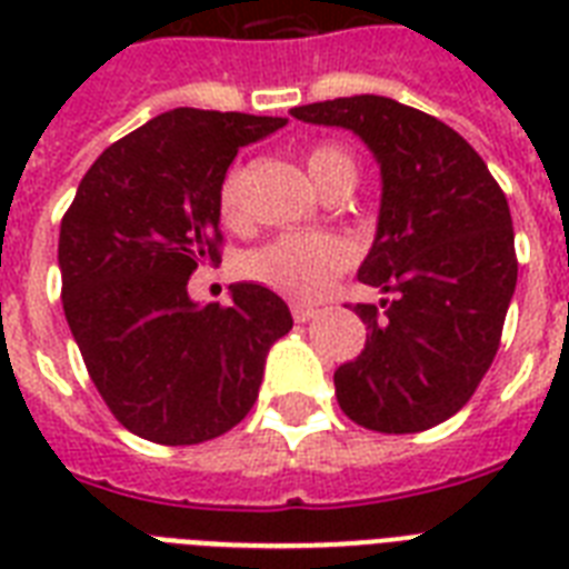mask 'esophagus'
<instances>
[{"instance_id":"1","label":"esophagus","mask_w":569,"mask_h":569,"mask_svg":"<svg viewBox=\"0 0 569 569\" xmlns=\"http://www.w3.org/2000/svg\"><path fill=\"white\" fill-rule=\"evenodd\" d=\"M316 307H307V303H295L292 307V319L298 321V325H307L310 319H316Z\"/></svg>"}]
</instances>
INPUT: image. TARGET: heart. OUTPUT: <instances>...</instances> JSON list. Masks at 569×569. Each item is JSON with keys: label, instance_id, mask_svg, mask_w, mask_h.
Returning a JSON list of instances; mask_svg holds the SVG:
<instances>
[{"label": "heart", "instance_id": "heart-1", "mask_svg": "<svg viewBox=\"0 0 569 569\" xmlns=\"http://www.w3.org/2000/svg\"><path fill=\"white\" fill-rule=\"evenodd\" d=\"M307 171L316 189L325 191L330 182L357 180L355 159L337 144L312 147ZM218 212L227 223L241 221V173L230 171L218 189ZM355 262L351 244L325 232H286L262 248L250 250L241 259V274L295 301H316L328 292L333 280Z\"/></svg>", "mask_w": 569, "mask_h": 569}]
</instances>
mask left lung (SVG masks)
Masks as SVG:
<instances>
[{
    "mask_svg": "<svg viewBox=\"0 0 569 569\" xmlns=\"http://www.w3.org/2000/svg\"><path fill=\"white\" fill-rule=\"evenodd\" d=\"M316 127L351 129L380 164V212L357 280L366 348L333 375L348 419L416 433L467 405L493 363L517 289L511 209L485 159L442 120L360 93L292 109Z\"/></svg>",
    "mask_w": 569,
    "mask_h": 569,
    "instance_id": "8db88e82",
    "label": "left lung"
}]
</instances>
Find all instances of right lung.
Instances as JSON below:
<instances>
[{"mask_svg": "<svg viewBox=\"0 0 569 569\" xmlns=\"http://www.w3.org/2000/svg\"><path fill=\"white\" fill-rule=\"evenodd\" d=\"M280 127L286 118L164 111L91 164L61 221L70 333L114 419L144 440L194 446L230 431L292 330L283 298L259 283H232L230 307L189 298L197 266L221 262L227 168Z\"/></svg>", "mask_w": 569, "mask_h": 569, "instance_id": "obj_1", "label": "right lung"}]
</instances>
